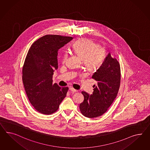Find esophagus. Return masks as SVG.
Segmentation results:
<instances>
[{
    "instance_id": "esophagus-1",
    "label": "esophagus",
    "mask_w": 150,
    "mask_h": 150,
    "mask_svg": "<svg viewBox=\"0 0 150 150\" xmlns=\"http://www.w3.org/2000/svg\"><path fill=\"white\" fill-rule=\"evenodd\" d=\"M70 90L71 92H78V91H77V90H76V89H75L74 88H72V87L70 88Z\"/></svg>"
}]
</instances>
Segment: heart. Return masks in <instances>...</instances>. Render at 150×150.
Listing matches in <instances>:
<instances>
[{
	"mask_svg": "<svg viewBox=\"0 0 150 150\" xmlns=\"http://www.w3.org/2000/svg\"><path fill=\"white\" fill-rule=\"evenodd\" d=\"M74 51L83 60L84 66L87 70L93 71L101 66L105 56V50L100 46H97L93 41L88 39H81L76 41L73 45ZM68 57V53L63 56L64 62Z\"/></svg>",
	"mask_w": 150,
	"mask_h": 150,
	"instance_id": "b5f03b06",
	"label": "heart"
}]
</instances>
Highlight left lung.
Masks as SVG:
<instances>
[{"instance_id": "left-lung-1", "label": "left lung", "mask_w": 150, "mask_h": 150, "mask_svg": "<svg viewBox=\"0 0 150 150\" xmlns=\"http://www.w3.org/2000/svg\"><path fill=\"white\" fill-rule=\"evenodd\" d=\"M92 77L97 82L93 94L81 93L84 100L80 105L81 113L86 117L100 116L108 110L117 95L121 82L120 65L109 53L99 68Z\"/></svg>"}]
</instances>
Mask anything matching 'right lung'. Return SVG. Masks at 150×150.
<instances>
[{"label": "right lung", "mask_w": 150, "mask_h": 150, "mask_svg": "<svg viewBox=\"0 0 150 150\" xmlns=\"http://www.w3.org/2000/svg\"><path fill=\"white\" fill-rule=\"evenodd\" d=\"M72 37L46 35L35 41L29 50L22 69V80L29 100L41 113L55 112L64 99L68 87L52 84L58 69V51Z\"/></svg>", "instance_id": "1"}]
</instances>
